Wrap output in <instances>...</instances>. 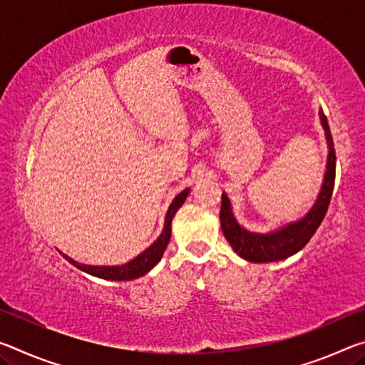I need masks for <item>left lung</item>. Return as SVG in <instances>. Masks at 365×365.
Here are the masks:
<instances>
[{
  "instance_id": "8db88e82",
  "label": "left lung",
  "mask_w": 365,
  "mask_h": 365,
  "mask_svg": "<svg viewBox=\"0 0 365 365\" xmlns=\"http://www.w3.org/2000/svg\"><path fill=\"white\" fill-rule=\"evenodd\" d=\"M320 123L325 132L327 148H329V156H327V165L324 182L320 187L319 196L312 207L309 209L306 215L301 219L289 222L287 225H282L275 230L267 233H256L246 230L235 219L232 202L228 200L225 193H222V207H220V227L224 232L227 242L230 243L233 251L237 252L240 257L246 259L250 262H275L287 259L289 256L296 255L307 245L312 235L316 233L319 225L322 224L325 217L327 209H329L333 185H335V168H336V158H335V148H333V140L330 133L329 122L322 113L319 110Z\"/></svg>"
}]
</instances>
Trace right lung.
Segmentation results:
<instances>
[{
	"label": "right lung",
	"instance_id": "right-lung-1",
	"mask_svg": "<svg viewBox=\"0 0 365 365\" xmlns=\"http://www.w3.org/2000/svg\"><path fill=\"white\" fill-rule=\"evenodd\" d=\"M190 193V188L183 190L182 193H178L174 201L170 202V206L165 212V220H164V228L163 233L159 235L156 242H154L150 248H146L143 252L128 261L127 264L122 265H86V264H80L77 261H73L72 257H69L64 252H61L67 261H69L72 265H76L77 269L86 272V274L98 277V279H104V280H113V282H120V280H135L138 277L146 275L154 265H156L160 257H163L165 248H168L169 240H170V233H172V219H174L175 212L182 207V205L187 200V196Z\"/></svg>",
	"mask_w": 365,
	"mask_h": 365
}]
</instances>
